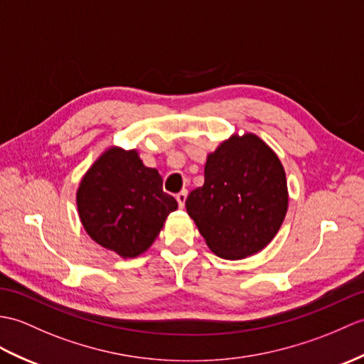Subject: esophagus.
<instances>
[{
	"instance_id": "esophagus-1",
	"label": "esophagus",
	"mask_w": 364,
	"mask_h": 364,
	"mask_svg": "<svg viewBox=\"0 0 364 364\" xmlns=\"http://www.w3.org/2000/svg\"><path fill=\"white\" fill-rule=\"evenodd\" d=\"M175 198H176V201H178V206L180 208H184V203H186V198H188V191H181V192H178L175 196Z\"/></svg>"
}]
</instances>
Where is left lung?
<instances>
[{"label": "left lung", "mask_w": 364, "mask_h": 364, "mask_svg": "<svg viewBox=\"0 0 364 364\" xmlns=\"http://www.w3.org/2000/svg\"><path fill=\"white\" fill-rule=\"evenodd\" d=\"M289 209L281 159L257 134L232 133L208 154L205 184L189 193L186 210L208 248L240 260L274 239Z\"/></svg>", "instance_id": "1"}]
</instances>
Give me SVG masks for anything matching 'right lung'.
<instances>
[{"instance_id":"1","label":"right lung","mask_w":364,"mask_h":364,"mask_svg":"<svg viewBox=\"0 0 364 364\" xmlns=\"http://www.w3.org/2000/svg\"><path fill=\"white\" fill-rule=\"evenodd\" d=\"M77 213L90 237L122 259L146 252L178 203L163 192L156 168L146 167L136 149L109 146L82 176Z\"/></svg>"}]
</instances>
